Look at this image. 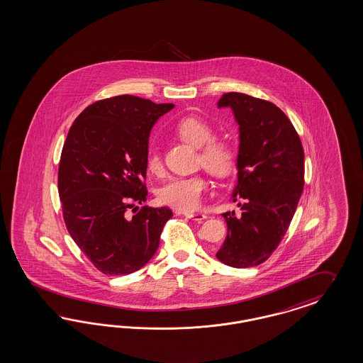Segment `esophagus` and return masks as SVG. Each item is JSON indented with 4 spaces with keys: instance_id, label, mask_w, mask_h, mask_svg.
Instances as JSON below:
<instances>
[{
    "instance_id": "1",
    "label": "esophagus",
    "mask_w": 363,
    "mask_h": 363,
    "mask_svg": "<svg viewBox=\"0 0 363 363\" xmlns=\"http://www.w3.org/2000/svg\"><path fill=\"white\" fill-rule=\"evenodd\" d=\"M185 214V217L186 218H190V220H194V221H199V223H201V221H203L208 216L206 214H203V213H190V212H185L184 213Z\"/></svg>"
}]
</instances>
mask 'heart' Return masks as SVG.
Listing matches in <instances>:
<instances>
[{
	"instance_id": "1",
	"label": "heart",
	"mask_w": 363,
	"mask_h": 363,
	"mask_svg": "<svg viewBox=\"0 0 363 363\" xmlns=\"http://www.w3.org/2000/svg\"><path fill=\"white\" fill-rule=\"evenodd\" d=\"M174 131L184 142L193 147H200L199 163L209 174L216 178H226L235 172L238 151L232 143L223 139H214L216 133L209 123L196 116H186L175 125ZM146 167L152 174L162 172V158L158 150L147 151ZM206 188V179L201 174L178 177L166 182L158 190V200L166 206L191 212L200 206Z\"/></svg>"
}]
</instances>
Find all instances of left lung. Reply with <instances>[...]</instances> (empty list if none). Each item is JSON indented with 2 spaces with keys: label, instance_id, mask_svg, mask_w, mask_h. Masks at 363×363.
<instances>
[{
  "label": "left lung",
  "instance_id": "1",
  "mask_svg": "<svg viewBox=\"0 0 363 363\" xmlns=\"http://www.w3.org/2000/svg\"><path fill=\"white\" fill-rule=\"evenodd\" d=\"M218 107H230L240 130V213H223L228 235L216 253L221 263L248 268L264 263L284 238L304 186V151L287 115L268 100L228 92Z\"/></svg>",
  "mask_w": 363,
  "mask_h": 363
}]
</instances>
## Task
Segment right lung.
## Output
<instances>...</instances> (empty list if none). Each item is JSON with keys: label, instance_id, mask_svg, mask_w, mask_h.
<instances>
[{"label": "right lung", "instance_id": "obj_1", "mask_svg": "<svg viewBox=\"0 0 363 363\" xmlns=\"http://www.w3.org/2000/svg\"><path fill=\"white\" fill-rule=\"evenodd\" d=\"M174 104L119 95L89 104L71 125L59 163V197L65 226L104 275L140 269L160 245L173 212L142 206L146 155L154 123Z\"/></svg>", "mask_w": 363, "mask_h": 363}]
</instances>
